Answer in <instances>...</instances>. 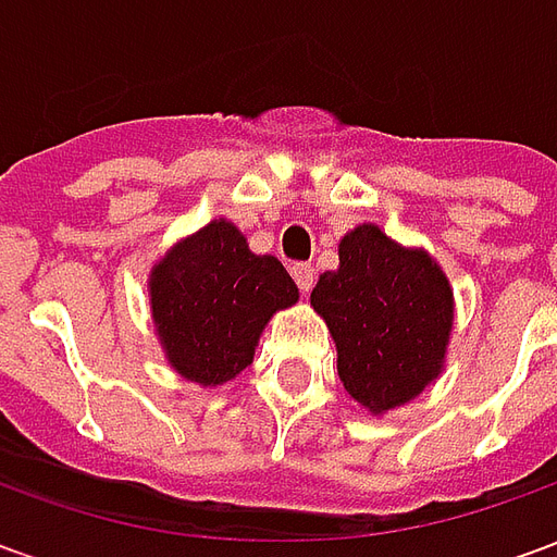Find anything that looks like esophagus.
Masks as SVG:
<instances>
[{
  "instance_id": "esophagus-1",
  "label": "esophagus",
  "mask_w": 557,
  "mask_h": 557,
  "mask_svg": "<svg viewBox=\"0 0 557 557\" xmlns=\"http://www.w3.org/2000/svg\"><path fill=\"white\" fill-rule=\"evenodd\" d=\"M292 277H295V283H298V289H301V292L313 289L315 271L310 265H304V262H298V265H292Z\"/></svg>"
}]
</instances>
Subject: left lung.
Here are the masks:
<instances>
[{"label": "left lung", "mask_w": 557, "mask_h": 557, "mask_svg": "<svg viewBox=\"0 0 557 557\" xmlns=\"http://www.w3.org/2000/svg\"><path fill=\"white\" fill-rule=\"evenodd\" d=\"M310 304L337 346V373L370 414L406 406L444 373L454 286L423 247L375 223L339 238L337 271L319 274Z\"/></svg>", "instance_id": "left-lung-1"}]
</instances>
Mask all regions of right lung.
<instances>
[{
	"mask_svg": "<svg viewBox=\"0 0 557 557\" xmlns=\"http://www.w3.org/2000/svg\"><path fill=\"white\" fill-rule=\"evenodd\" d=\"M298 304L277 256L250 250L226 218L184 235L148 271V307L166 363L199 387L232 382L253 363L274 313Z\"/></svg>",
	"mask_w": 557,
	"mask_h": 557,
	"instance_id": "right-lung-1",
	"label": "right lung"
}]
</instances>
